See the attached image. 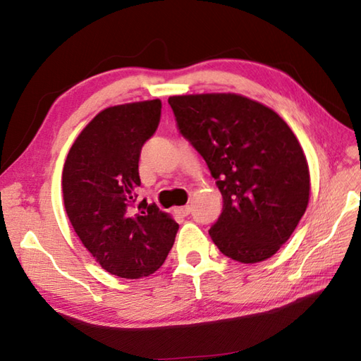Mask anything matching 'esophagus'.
<instances>
[{
    "label": "esophagus",
    "instance_id": "34e87169",
    "mask_svg": "<svg viewBox=\"0 0 361 361\" xmlns=\"http://www.w3.org/2000/svg\"><path fill=\"white\" fill-rule=\"evenodd\" d=\"M176 212L180 213V215H183V216H188L189 213H191V205H185V207H178V209H176Z\"/></svg>",
    "mask_w": 361,
    "mask_h": 361
}]
</instances>
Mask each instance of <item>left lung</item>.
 <instances>
[{
	"mask_svg": "<svg viewBox=\"0 0 361 361\" xmlns=\"http://www.w3.org/2000/svg\"><path fill=\"white\" fill-rule=\"evenodd\" d=\"M169 103L223 195L213 243L243 264L271 258L309 204V166L296 135L274 109L239 94L173 95Z\"/></svg>",
	"mask_w": 361,
	"mask_h": 361,
	"instance_id": "8db88e82",
	"label": "left lung"
}]
</instances>
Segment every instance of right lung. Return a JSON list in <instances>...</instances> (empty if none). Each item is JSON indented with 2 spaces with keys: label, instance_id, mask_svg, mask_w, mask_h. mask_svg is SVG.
<instances>
[{
  "label": "right lung",
  "instance_id": "add662e5",
  "mask_svg": "<svg viewBox=\"0 0 361 361\" xmlns=\"http://www.w3.org/2000/svg\"><path fill=\"white\" fill-rule=\"evenodd\" d=\"M159 99L105 108L84 127L66 156V215L82 245L106 272L142 279L164 264L178 223L143 199L135 209L142 146L156 132Z\"/></svg>",
  "mask_w": 361,
  "mask_h": 361
}]
</instances>
